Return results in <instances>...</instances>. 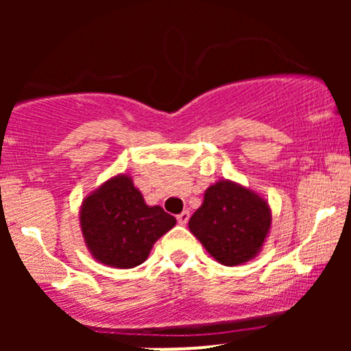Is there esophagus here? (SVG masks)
I'll list each match as a JSON object with an SVG mask.
<instances>
[{"instance_id": "esophagus-1", "label": "esophagus", "mask_w": 351, "mask_h": 351, "mask_svg": "<svg viewBox=\"0 0 351 351\" xmlns=\"http://www.w3.org/2000/svg\"><path fill=\"white\" fill-rule=\"evenodd\" d=\"M176 219H178L180 224H186L188 219H189V211H183L181 215L176 216Z\"/></svg>"}]
</instances>
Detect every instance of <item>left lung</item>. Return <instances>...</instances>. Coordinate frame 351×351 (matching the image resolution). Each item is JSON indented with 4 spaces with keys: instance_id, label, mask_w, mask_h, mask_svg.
<instances>
[{
    "instance_id": "8db88e82",
    "label": "left lung",
    "mask_w": 351,
    "mask_h": 351,
    "mask_svg": "<svg viewBox=\"0 0 351 351\" xmlns=\"http://www.w3.org/2000/svg\"><path fill=\"white\" fill-rule=\"evenodd\" d=\"M271 223V208L263 196L221 180L206 189L188 226L217 263L241 265L261 252Z\"/></svg>"
}]
</instances>
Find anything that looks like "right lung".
<instances>
[{"label":"right lung","instance_id":"right-lung-1","mask_svg":"<svg viewBox=\"0 0 351 351\" xmlns=\"http://www.w3.org/2000/svg\"><path fill=\"white\" fill-rule=\"evenodd\" d=\"M80 231L100 264L132 269L143 264L153 244L176 224L160 206H148L128 175L107 180L82 201Z\"/></svg>","mask_w":351,"mask_h":351}]
</instances>
